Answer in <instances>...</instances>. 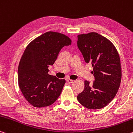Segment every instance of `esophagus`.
<instances>
[{"mask_svg": "<svg viewBox=\"0 0 133 133\" xmlns=\"http://www.w3.org/2000/svg\"><path fill=\"white\" fill-rule=\"evenodd\" d=\"M74 82V81L73 80H71V79H67V82L68 83H73V82Z\"/></svg>", "mask_w": 133, "mask_h": 133, "instance_id": "esophagus-1", "label": "esophagus"}]
</instances>
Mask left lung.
<instances>
[{"label":"left lung","mask_w":133,"mask_h":133,"mask_svg":"<svg viewBox=\"0 0 133 133\" xmlns=\"http://www.w3.org/2000/svg\"><path fill=\"white\" fill-rule=\"evenodd\" d=\"M77 47L86 63L93 66L95 81H85V88L77 96L90 109H101L111 102L121 81L119 54L110 41L96 32L77 35Z\"/></svg>","instance_id":"obj_1"}]
</instances>
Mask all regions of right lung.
<instances>
[{"instance_id":"right-lung-1","label":"right lung","mask_w":133,"mask_h":133,"mask_svg":"<svg viewBox=\"0 0 133 133\" xmlns=\"http://www.w3.org/2000/svg\"><path fill=\"white\" fill-rule=\"evenodd\" d=\"M71 44L66 35L49 31L34 39L25 50L18 66V84L32 106H50L60 95L66 81L48 75V67L53 65L62 48Z\"/></svg>"}]
</instances>
